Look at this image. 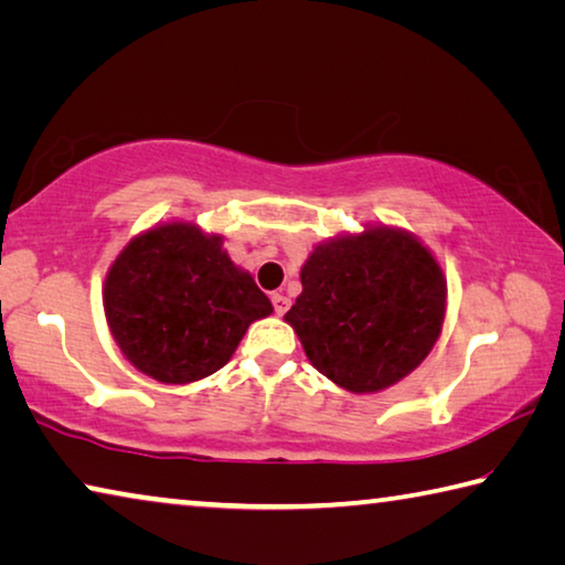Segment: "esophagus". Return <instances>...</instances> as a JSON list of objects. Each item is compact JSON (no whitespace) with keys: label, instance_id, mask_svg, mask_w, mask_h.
<instances>
[{"label":"esophagus","instance_id":"1","mask_svg":"<svg viewBox=\"0 0 565 565\" xmlns=\"http://www.w3.org/2000/svg\"><path fill=\"white\" fill-rule=\"evenodd\" d=\"M271 303H274V311L279 313V317H284V313H286V309H289V303H291V301L286 299L284 294L276 291V294H271Z\"/></svg>","mask_w":565,"mask_h":565}]
</instances>
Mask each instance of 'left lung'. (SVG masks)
I'll return each instance as SVG.
<instances>
[{"instance_id":"left-lung-1","label":"left lung","mask_w":565,"mask_h":565,"mask_svg":"<svg viewBox=\"0 0 565 565\" xmlns=\"http://www.w3.org/2000/svg\"><path fill=\"white\" fill-rule=\"evenodd\" d=\"M301 286L284 319L313 369L351 394L394 386L441 337L444 271L404 228L379 224L319 244Z\"/></svg>"}]
</instances>
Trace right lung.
<instances>
[{"label": "right lung", "mask_w": 565, "mask_h": 565, "mask_svg": "<svg viewBox=\"0 0 565 565\" xmlns=\"http://www.w3.org/2000/svg\"><path fill=\"white\" fill-rule=\"evenodd\" d=\"M274 311L224 238L169 222L134 236L104 281V313L134 369L161 384H191L232 359L254 321Z\"/></svg>", "instance_id": "add662e5"}]
</instances>
